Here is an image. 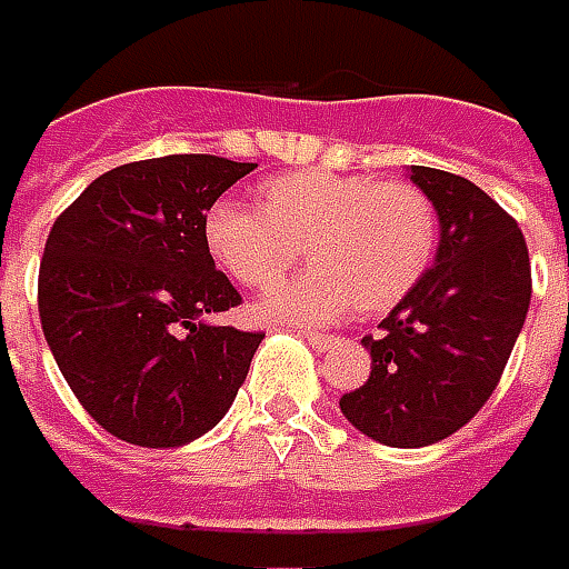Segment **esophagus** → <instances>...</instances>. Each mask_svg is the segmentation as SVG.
I'll return each mask as SVG.
<instances>
[{
    "mask_svg": "<svg viewBox=\"0 0 569 569\" xmlns=\"http://www.w3.org/2000/svg\"><path fill=\"white\" fill-rule=\"evenodd\" d=\"M305 339H308L311 346H317V349H327V346H333L336 342L333 333H315V330H308V333H305Z\"/></svg>",
    "mask_w": 569,
    "mask_h": 569,
    "instance_id": "34e87169",
    "label": "esophagus"
}]
</instances>
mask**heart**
<instances>
[{
    "label": "heart",
    "instance_id": "obj_1",
    "mask_svg": "<svg viewBox=\"0 0 569 569\" xmlns=\"http://www.w3.org/2000/svg\"><path fill=\"white\" fill-rule=\"evenodd\" d=\"M436 204L415 183L327 168L283 173L258 189V208L220 199L202 220L208 254L254 292H268L301 258L317 268L264 301L277 320H333L351 305L382 315L427 273Z\"/></svg>",
    "mask_w": 569,
    "mask_h": 569
}]
</instances>
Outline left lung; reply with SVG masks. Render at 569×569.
I'll return each instance as SVG.
<instances>
[{
	"label": "left lung",
	"instance_id": "obj_1",
	"mask_svg": "<svg viewBox=\"0 0 569 569\" xmlns=\"http://www.w3.org/2000/svg\"><path fill=\"white\" fill-rule=\"evenodd\" d=\"M439 211V252L420 283L365 336L373 367L339 398L351 427L392 448L432 446L496 392L532 296L517 220L458 173L411 164Z\"/></svg>",
	"mask_w": 569,
	"mask_h": 569
}]
</instances>
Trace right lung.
Here are the masks:
<instances>
[{
    "label": "right lung",
    "instance_id": "add662e5",
    "mask_svg": "<svg viewBox=\"0 0 569 569\" xmlns=\"http://www.w3.org/2000/svg\"><path fill=\"white\" fill-rule=\"evenodd\" d=\"M249 171L218 154L130 161L96 177L49 230L37 286L46 342L77 401L130 446L211 430L264 339L204 320L242 305L202 220Z\"/></svg>",
    "mask_w": 569,
    "mask_h": 569
}]
</instances>
